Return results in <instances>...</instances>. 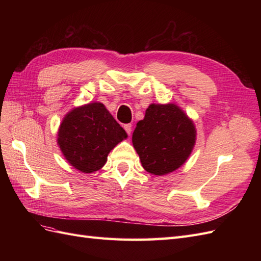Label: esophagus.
I'll list each match as a JSON object with an SVG mask.
<instances>
[{
    "mask_svg": "<svg viewBox=\"0 0 261 261\" xmlns=\"http://www.w3.org/2000/svg\"><path fill=\"white\" fill-rule=\"evenodd\" d=\"M124 129H125L126 133H127V135H130V133H132V124H125L124 125Z\"/></svg>",
    "mask_w": 261,
    "mask_h": 261,
    "instance_id": "34e87169",
    "label": "esophagus"
}]
</instances>
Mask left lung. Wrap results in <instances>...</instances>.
<instances>
[{"mask_svg": "<svg viewBox=\"0 0 261 261\" xmlns=\"http://www.w3.org/2000/svg\"><path fill=\"white\" fill-rule=\"evenodd\" d=\"M132 140L143 168L160 176L177 170L188 159L196 143V128L174 103H152L137 123Z\"/></svg>", "mask_w": 261, "mask_h": 261, "instance_id": "left-lung-1", "label": "left lung"}]
</instances>
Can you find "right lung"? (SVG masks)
Listing matches in <instances>:
<instances>
[{
	"mask_svg": "<svg viewBox=\"0 0 261 261\" xmlns=\"http://www.w3.org/2000/svg\"><path fill=\"white\" fill-rule=\"evenodd\" d=\"M125 138L127 134L101 102L73 109L63 118L58 132L63 155L83 173L100 170L110 151Z\"/></svg>",
	"mask_w": 261,
	"mask_h": 261,
	"instance_id": "add662e5",
	"label": "right lung"
}]
</instances>
